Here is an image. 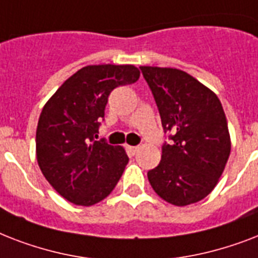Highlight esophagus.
Segmentation results:
<instances>
[{"mask_svg":"<svg viewBox=\"0 0 258 258\" xmlns=\"http://www.w3.org/2000/svg\"><path fill=\"white\" fill-rule=\"evenodd\" d=\"M125 150H127V153H128L130 155H135L138 151V147L137 146H127V147H125Z\"/></svg>","mask_w":258,"mask_h":258,"instance_id":"obj_1","label":"esophagus"}]
</instances>
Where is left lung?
Listing matches in <instances>:
<instances>
[{"label": "left lung", "instance_id": "8db88e82", "mask_svg": "<svg viewBox=\"0 0 258 258\" xmlns=\"http://www.w3.org/2000/svg\"><path fill=\"white\" fill-rule=\"evenodd\" d=\"M154 95L170 143L147 172L158 196L175 206L212 192L230 154L228 121L220 99L208 87L175 68L141 67Z\"/></svg>", "mask_w": 258, "mask_h": 258}]
</instances>
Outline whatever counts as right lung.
<instances>
[{"label":"right lung","mask_w":258,"mask_h":258,"mask_svg":"<svg viewBox=\"0 0 258 258\" xmlns=\"http://www.w3.org/2000/svg\"><path fill=\"white\" fill-rule=\"evenodd\" d=\"M139 76L134 66L84 67L44 105L36 131L37 162L50 186L67 201L95 205L120 179L128 163L125 151L95 138L109 93Z\"/></svg>","instance_id":"obj_1"}]
</instances>
